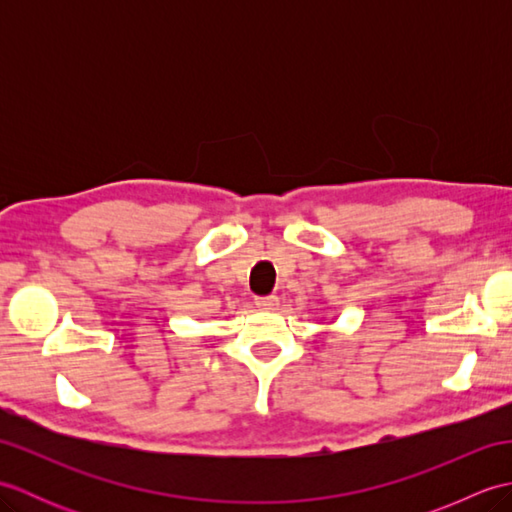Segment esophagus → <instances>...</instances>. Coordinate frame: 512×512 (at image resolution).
I'll use <instances>...</instances> for the list:
<instances>
[{"label":"esophagus","mask_w":512,"mask_h":512,"mask_svg":"<svg viewBox=\"0 0 512 512\" xmlns=\"http://www.w3.org/2000/svg\"><path fill=\"white\" fill-rule=\"evenodd\" d=\"M279 303V299L275 295H268V297H257L255 299V306L257 308H275Z\"/></svg>","instance_id":"1"}]
</instances>
